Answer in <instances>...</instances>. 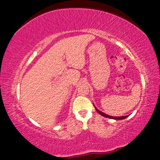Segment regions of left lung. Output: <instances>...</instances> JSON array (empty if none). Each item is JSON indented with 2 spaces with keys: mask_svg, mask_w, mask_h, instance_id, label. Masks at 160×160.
I'll list each match as a JSON object with an SVG mask.
<instances>
[{
  "mask_svg": "<svg viewBox=\"0 0 160 160\" xmlns=\"http://www.w3.org/2000/svg\"><path fill=\"white\" fill-rule=\"evenodd\" d=\"M94 107H95V105H94ZM95 110H96L97 112H98L101 115H102V116H103V117H105V118H111V119H115V120H123V119H125V118H126L128 117V115H126V116H121V117H113V116H110V115H107V114H105V113H103V112H101L100 110H98V109H97L96 107H95Z\"/></svg>",
  "mask_w": 160,
  "mask_h": 160,
  "instance_id": "8db88e82",
  "label": "left lung"
}]
</instances>
